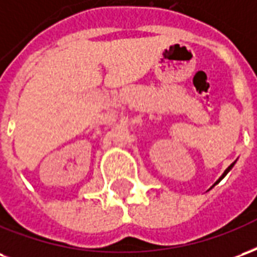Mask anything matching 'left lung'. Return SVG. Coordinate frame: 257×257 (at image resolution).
Masks as SVG:
<instances>
[{
	"mask_svg": "<svg viewBox=\"0 0 257 257\" xmlns=\"http://www.w3.org/2000/svg\"><path fill=\"white\" fill-rule=\"evenodd\" d=\"M232 167H234V162H232V164H231V165H230V167H228V168H227V169H226V171H224V173H223V175H221V178L220 179H219V180H217V182H216V183H219V182H220V180H221V179H223V178H224V176H226V175H227V173H228V172H230V169H231V168Z\"/></svg>",
	"mask_w": 257,
	"mask_h": 257,
	"instance_id": "8db88e82",
	"label": "left lung"
}]
</instances>
